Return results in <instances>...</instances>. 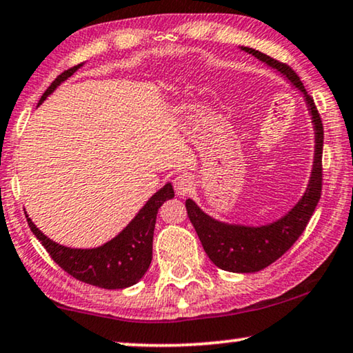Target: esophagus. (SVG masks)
Here are the masks:
<instances>
[{
	"label": "esophagus",
	"instance_id": "34e87169",
	"mask_svg": "<svg viewBox=\"0 0 353 353\" xmlns=\"http://www.w3.org/2000/svg\"><path fill=\"white\" fill-rule=\"evenodd\" d=\"M172 185H174V190L179 196H185V194H188L193 190V181L192 177L187 174H179L177 177H174Z\"/></svg>",
	"mask_w": 353,
	"mask_h": 353
}]
</instances>
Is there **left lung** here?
<instances>
[{"mask_svg":"<svg viewBox=\"0 0 353 353\" xmlns=\"http://www.w3.org/2000/svg\"><path fill=\"white\" fill-rule=\"evenodd\" d=\"M243 50L265 61L266 65L276 68L293 85H296L304 93L315 128L314 170L309 187L301 201L283 219L259 228L227 225L210 219L192 199L185 201L188 219H190L193 228L196 230L198 238L201 241L203 249L206 250L210 261L220 270L230 272H256L272 265L296 243L303 231L306 230L315 208H317L323 182V123L314 98L304 90L301 79L287 63L271 59L270 55L261 54V52L250 49V47H243Z\"/></svg>","mask_w":353,"mask_h":353,"instance_id":"obj_1","label":"left lung"}]
</instances>
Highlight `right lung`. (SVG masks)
Returning <instances> with one entry per match:
<instances>
[{"instance_id": "add662e5", "label": "right lung", "mask_w": 353, "mask_h": 353, "mask_svg": "<svg viewBox=\"0 0 353 353\" xmlns=\"http://www.w3.org/2000/svg\"><path fill=\"white\" fill-rule=\"evenodd\" d=\"M77 66L63 71L61 74L50 83L42 94L39 104L55 90L57 85L72 76ZM174 196L171 183H166L160 192H157L145 206L139 210L138 215L131 220L128 227L122 233L115 236L98 249H70L50 241L26 215L30 230L44 245L47 254L52 256L63 271L72 276L77 281L90 283V285L115 290V288H126L134 285L149 270L152 261V243H154V230L157 222V214L166 199Z\"/></svg>"}]
</instances>
